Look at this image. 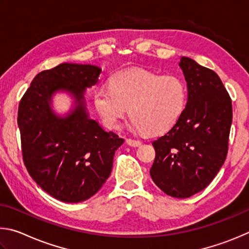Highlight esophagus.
<instances>
[{
	"mask_svg": "<svg viewBox=\"0 0 249 249\" xmlns=\"http://www.w3.org/2000/svg\"><path fill=\"white\" fill-rule=\"evenodd\" d=\"M127 144L130 145V146L137 147V146H140V145H141V141H139V140H132V139H128V140H127Z\"/></svg>",
	"mask_w": 249,
	"mask_h": 249,
	"instance_id": "obj_1",
	"label": "esophagus"
}]
</instances>
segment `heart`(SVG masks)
<instances>
[{
    "instance_id": "heart-1",
    "label": "heart",
    "mask_w": 249,
    "mask_h": 249,
    "mask_svg": "<svg viewBox=\"0 0 249 249\" xmlns=\"http://www.w3.org/2000/svg\"><path fill=\"white\" fill-rule=\"evenodd\" d=\"M111 89L94 93V106L104 124L115 129L129 108L130 127L146 134L166 132L179 119L187 102L185 83L179 77L143 69L118 72Z\"/></svg>"
}]
</instances>
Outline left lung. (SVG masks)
<instances>
[{
  "mask_svg": "<svg viewBox=\"0 0 249 249\" xmlns=\"http://www.w3.org/2000/svg\"><path fill=\"white\" fill-rule=\"evenodd\" d=\"M188 99L169 131L153 141L150 169L154 184L174 198H189L203 190L219 173L228 154L232 102L219 75L195 60L181 56Z\"/></svg>",
  "mask_w": 249,
  "mask_h": 249,
  "instance_id": "left-lung-1",
  "label": "left lung"
}]
</instances>
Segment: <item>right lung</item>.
Returning <instances> with one entry per match:
<instances>
[{"label":"right lung","mask_w":249,"mask_h":249,"mask_svg":"<svg viewBox=\"0 0 249 249\" xmlns=\"http://www.w3.org/2000/svg\"><path fill=\"white\" fill-rule=\"evenodd\" d=\"M97 65L61 63L37 74L21 98L17 124L25 166L36 184L62 202L85 201L97 193L124 143L89 117L86 89L98 83ZM68 93L71 108L53 109V96Z\"/></svg>","instance_id":"obj_1"}]
</instances>
